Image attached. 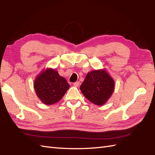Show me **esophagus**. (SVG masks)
<instances>
[{
	"label": "esophagus",
	"mask_w": 155,
	"mask_h": 155,
	"mask_svg": "<svg viewBox=\"0 0 155 155\" xmlns=\"http://www.w3.org/2000/svg\"><path fill=\"white\" fill-rule=\"evenodd\" d=\"M80 81H76V82H75V83L74 84V86L75 87H79V86H80Z\"/></svg>",
	"instance_id": "34e87169"
}]
</instances>
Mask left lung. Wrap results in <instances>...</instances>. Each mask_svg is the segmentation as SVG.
I'll use <instances>...</instances> for the list:
<instances>
[{
  "mask_svg": "<svg viewBox=\"0 0 155 155\" xmlns=\"http://www.w3.org/2000/svg\"><path fill=\"white\" fill-rule=\"evenodd\" d=\"M114 87V79L105 69H102L88 72L80 90L91 103L102 106L112 95Z\"/></svg>",
  "mask_w": 155,
  "mask_h": 155,
  "instance_id": "left-lung-1",
  "label": "left lung"
}]
</instances>
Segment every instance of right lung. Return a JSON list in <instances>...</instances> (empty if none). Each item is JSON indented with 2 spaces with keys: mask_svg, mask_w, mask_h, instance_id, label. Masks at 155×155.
Masks as SVG:
<instances>
[{
  "mask_svg": "<svg viewBox=\"0 0 155 155\" xmlns=\"http://www.w3.org/2000/svg\"><path fill=\"white\" fill-rule=\"evenodd\" d=\"M69 85L55 69H44L36 77L34 88L37 97L46 105L58 102L69 89Z\"/></svg>",
  "mask_w": 155,
  "mask_h": 155,
  "instance_id": "right-lung-1",
  "label": "right lung"
}]
</instances>
